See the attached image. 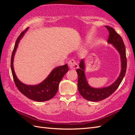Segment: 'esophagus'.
I'll return each mask as SVG.
<instances>
[{
	"label": "esophagus",
	"instance_id": "34e87169",
	"mask_svg": "<svg viewBox=\"0 0 135 135\" xmlns=\"http://www.w3.org/2000/svg\"><path fill=\"white\" fill-rule=\"evenodd\" d=\"M68 66L71 68V69H75L78 67V64H77L76 62L75 61V60L71 59L70 60L69 62H68Z\"/></svg>",
	"mask_w": 135,
	"mask_h": 135
}]
</instances>
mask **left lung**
Masks as SVG:
<instances>
[{
	"label": "left lung",
	"instance_id": "8db88e82",
	"mask_svg": "<svg viewBox=\"0 0 135 135\" xmlns=\"http://www.w3.org/2000/svg\"><path fill=\"white\" fill-rule=\"evenodd\" d=\"M109 32L108 42L113 44L118 51L121 57V71L119 76L113 84L109 86L103 88H93L89 85L85 74V65L84 59L79 63V68L76 70L78 74V88L80 94L86 100L91 102H99L104 100L115 91L121 84L127 71V61L126 50L123 40L115 30L111 27L105 26Z\"/></svg>",
	"mask_w": 135,
	"mask_h": 135
}]
</instances>
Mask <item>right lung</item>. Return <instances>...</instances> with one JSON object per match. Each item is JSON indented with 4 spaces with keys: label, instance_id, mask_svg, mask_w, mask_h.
<instances>
[{
    "label": "right lung",
    "instance_id": "right-lung-1",
    "mask_svg": "<svg viewBox=\"0 0 135 135\" xmlns=\"http://www.w3.org/2000/svg\"><path fill=\"white\" fill-rule=\"evenodd\" d=\"M28 28L20 33L17 38L11 57V69L14 83L19 91L28 97V99L36 102H45L52 99L56 95L59 89V85L62 77L68 72V67L67 64L64 65L59 66L52 70L46 78L41 84L36 85H27L21 81L16 75L13 67V60L14 54L18 47V43L23 37L25 32Z\"/></svg>",
    "mask_w": 135,
    "mask_h": 135
}]
</instances>
